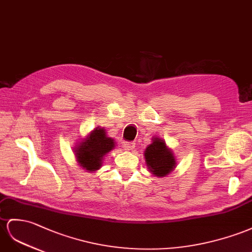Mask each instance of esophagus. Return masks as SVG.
<instances>
[{
  "mask_svg": "<svg viewBox=\"0 0 252 252\" xmlns=\"http://www.w3.org/2000/svg\"><path fill=\"white\" fill-rule=\"evenodd\" d=\"M124 147L126 150H133L135 148V144L132 143V141H125Z\"/></svg>",
  "mask_w": 252,
  "mask_h": 252,
  "instance_id": "34e87169",
  "label": "esophagus"
}]
</instances>
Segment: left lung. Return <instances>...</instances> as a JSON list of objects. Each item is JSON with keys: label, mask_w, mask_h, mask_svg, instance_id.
<instances>
[{"label": "left lung", "mask_w": 252, "mask_h": 252, "mask_svg": "<svg viewBox=\"0 0 252 252\" xmlns=\"http://www.w3.org/2000/svg\"><path fill=\"white\" fill-rule=\"evenodd\" d=\"M145 158L150 172L159 178L168 176L177 165L172 150L166 146L163 139L158 137H154L152 144L146 148Z\"/></svg>", "instance_id": "8db88e82"}]
</instances>
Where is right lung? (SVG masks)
Here are the masks:
<instances>
[{
  "label": "right lung",
  "instance_id": "1",
  "mask_svg": "<svg viewBox=\"0 0 252 252\" xmlns=\"http://www.w3.org/2000/svg\"><path fill=\"white\" fill-rule=\"evenodd\" d=\"M114 148L115 141L107 136L105 128L96 126L75 147L74 153L77 163L83 169L93 172L100 169L103 158Z\"/></svg>",
  "mask_w": 252,
  "mask_h": 252
}]
</instances>
